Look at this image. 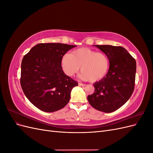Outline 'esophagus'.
<instances>
[{
    "instance_id": "obj_1",
    "label": "esophagus",
    "mask_w": 153,
    "mask_h": 153,
    "mask_svg": "<svg viewBox=\"0 0 153 153\" xmlns=\"http://www.w3.org/2000/svg\"><path fill=\"white\" fill-rule=\"evenodd\" d=\"M78 85H79V86H81V87H84V86H85V84H82V83H78Z\"/></svg>"
}]
</instances>
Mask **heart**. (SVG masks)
<instances>
[{"mask_svg": "<svg viewBox=\"0 0 153 153\" xmlns=\"http://www.w3.org/2000/svg\"><path fill=\"white\" fill-rule=\"evenodd\" d=\"M110 62L105 53L97 52L89 48H82L72 53L64 54L61 60L62 71L69 77H72L80 70L79 77L82 80L98 82L106 76Z\"/></svg>", "mask_w": 153, "mask_h": 153, "instance_id": "1", "label": "heart"}]
</instances>
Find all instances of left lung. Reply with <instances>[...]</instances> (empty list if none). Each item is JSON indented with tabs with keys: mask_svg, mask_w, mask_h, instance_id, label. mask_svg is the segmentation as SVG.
I'll return each mask as SVG.
<instances>
[{
	"mask_svg": "<svg viewBox=\"0 0 153 153\" xmlns=\"http://www.w3.org/2000/svg\"><path fill=\"white\" fill-rule=\"evenodd\" d=\"M108 57L110 66L106 76L94 84V92L87 96L90 105L101 112L117 110L130 98L134 91L136 61L122 47L94 45Z\"/></svg>",
	"mask_w": 153,
	"mask_h": 153,
	"instance_id": "1",
	"label": "left lung"
}]
</instances>
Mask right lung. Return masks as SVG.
Listing matches in <instances>:
<instances>
[{"mask_svg":"<svg viewBox=\"0 0 153 153\" xmlns=\"http://www.w3.org/2000/svg\"><path fill=\"white\" fill-rule=\"evenodd\" d=\"M76 47L62 43H39L32 47L22 59L20 84L25 96L36 107L45 112L64 108L78 83L66 76L61 60Z\"/></svg>","mask_w":153,"mask_h":153,"instance_id":"obj_1","label":"right lung"}]
</instances>
